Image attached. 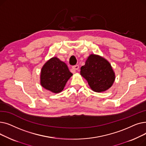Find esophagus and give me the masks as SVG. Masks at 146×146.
Returning a JSON list of instances; mask_svg holds the SVG:
<instances>
[{
	"label": "esophagus",
	"instance_id": "1",
	"mask_svg": "<svg viewBox=\"0 0 146 146\" xmlns=\"http://www.w3.org/2000/svg\"><path fill=\"white\" fill-rule=\"evenodd\" d=\"M72 68H73V69L74 70H78V69H79V65H74V66H73V67H72Z\"/></svg>",
	"mask_w": 146,
	"mask_h": 146
}]
</instances>
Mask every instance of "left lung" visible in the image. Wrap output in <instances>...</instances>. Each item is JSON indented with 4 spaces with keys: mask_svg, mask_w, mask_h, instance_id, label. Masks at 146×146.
Segmentation results:
<instances>
[{
    "mask_svg": "<svg viewBox=\"0 0 146 146\" xmlns=\"http://www.w3.org/2000/svg\"><path fill=\"white\" fill-rule=\"evenodd\" d=\"M80 74L88 81L91 89L98 93L110 89L115 79L108 61L96 54L88 57L85 64L80 68Z\"/></svg>",
    "mask_w": 146,
    "mask_h": 146,
    "instance_id": "8db88e82",
    "label": "left lung"
}]
</instances>
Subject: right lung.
I'll return each instance as SVG.
<instances>
[{"mask_svg": "<svg viewBox=\"0 0 146 146\" xmlns=\"http://www.w3.org/2000/svg\"><path fill=\"white\" fill-rule=\"evenodd\" d=\"M72 75L64 62L57 57H52L41 68L40 83L45 89L57 94L63 90L67 82Z\"/></svg>", "mask_w": 146, "mask_h": 146, "instance_id": "1", "label": "right lung"}]
</instances>
